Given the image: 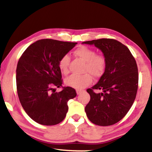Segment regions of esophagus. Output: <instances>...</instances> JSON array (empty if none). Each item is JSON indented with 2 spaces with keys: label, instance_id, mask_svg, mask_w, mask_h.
Returning a JSON list of instances; mask_svg holds the SVG:
<instances>
[{
  "label": "esophagus",
  "instance_id": "34e87169",
  "mask_svg": "<svg viewBox=\"0 0 152 152\" xmlns=\"http://www.w3.org/2000/svg\"><path fill=\"white\" fill-rule=\"evenodd\" d=\"M82 91H83L82 90H80V89H77V90H76L77 94V95H80V93L82 92Z\"/></svg>",
  "mask_w": 152,
  "mask_h": 152
}]
</instances>
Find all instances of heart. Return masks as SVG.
I'll return each instance as SVG.
<instances>
[{"label": "heart", "mask_w": 152, "mask_h": 152, "mask_svg": "<svg viewBox=\"0 0 152 152\" xmlns=\"http://www.w3.org/2000/svg\"><path fill=\"white\" fill-rule=\"evenodd\" d=\"M74 55L85 62L83 75H72L65 81L66 85L72 88L82 89L91 84L92 76L98 78L104 73L107 66L104 55L96 54L95 50L84 45L79 47L74 51ZM70 57L67 55L61 57L58 62L60 71L64 75L69 73Z\"/></svg>", "instance_id": "heart-1"}]
</instances>
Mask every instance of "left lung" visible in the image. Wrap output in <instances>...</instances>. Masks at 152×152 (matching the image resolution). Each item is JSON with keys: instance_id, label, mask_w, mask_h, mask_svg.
Returning <instances> with one entry per match:
<instances>
[{"instance_id": "obj_1", "label": "left lung", "mask_w": 152, "mask_h": 152, "mask_svg": "<svg viewBox=\"0 0 152 152\" xmlns=\"http://www.w3.org/2000/svg\"><path fill=\"white\" fill-rule=\"evenodd\" d=\"M83 43L95 45L107 59L104 72L95 86L86 90L91 99L85 107L89 120L109 126L121 120L136 99L138 86V66L127 47L113 39H100ZM101 90V93L95 90Z\"/></svg>"}]
</instances>
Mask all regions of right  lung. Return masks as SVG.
<instances>
[{
  "label": "right lung",
  "mask_w": 152,
  "mask_h": 152,
  "mask_svg": "<svg viewBox=\"0 0 152 152\" xmlns=\"http://www.w3.org/2000/svg\"><path fill=\"white\" fill-rule=\"evenodd\" d=\"M77 43L41 39L28 47L16 68V88L26 113L37 123L55 125L63 121L69 99L76 97L73 88L63 86L58 62ZM55 87L62 91L55 92Z\"/></svg>",
  "instance_id": "1"
}]
</instances>
